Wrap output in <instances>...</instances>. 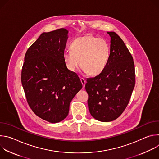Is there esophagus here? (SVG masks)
<instances>
[{"mask_svg": "<svg viewBox=\"0 0 159 159\" xmlns=\"http://www.w3.org/2000/svg\"><path fill=\"white\" fill-rule=\"evenodd\" d=\"M80 81H81V83L82 84V86H83V88L85 87V83H86V80L83 79V78H80Z\"/></svg>", "mask_w": 159, "mask_h": 159, "instance_id": "1", "label": "esophagus"}]
</instances>
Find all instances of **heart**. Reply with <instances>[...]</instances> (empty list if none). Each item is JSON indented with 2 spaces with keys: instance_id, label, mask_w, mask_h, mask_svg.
<instances>
[{
  "instance_id": "1",
  "label": "heart",
  "mask_w": 159,
  "mask_h": 159,
  "mask_svg": "<svg viewBox=\"0 0 159 159\" xmlns=\"http://www.w3.org/2000/svg\"><path fill=\"white\" fill-rule=\"evenodd\" d=\"M70 49V52L63 53V58L71 72H75L81 64L84 72L96 76L104 70L109 59L110 48L106 41L93 35L76 38Z\"/></svg>"
}]
</instances>
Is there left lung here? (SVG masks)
I'll return each mask as SVG.
<instances>
[{"label": "left lung", "instance_id": "obj_1", "mask_svg": "<svg viewBox=\"0 0 159 159\" xmlns=\"http://www.w3.org/2000/svg\"><path fill=\"white\" fill-rule=\"evenodd\" d=\"M111 37L110 56L104 70L88 78L85 85L89 110L102 122L117 119L126 109L135 84L133 58L121 38L115 32Z\"/></svg>", "mask_w": 159, "mask_h": 159}]
</instances>
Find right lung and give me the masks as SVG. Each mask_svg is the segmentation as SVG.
<instances>
[{
	"instance_id": "1",
	"label": "right lung",
	"mask_w": 159,
	"mask_h": 159,
	"mask_svg": "<svg viewBox=\"0 0 159 159\" xmlns=\"http://www.w3.org/2000/svg\"><path fill=\"white\" fill-rule=\"evenodd\" d=\"M68 33L65 28L43 33L27 50L21 72L30 107L52 123L68 116L71 101L82 88L77 74L68 69L63 60Z\"/></svg>"
}]
</instances>
